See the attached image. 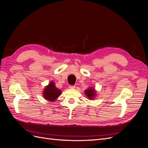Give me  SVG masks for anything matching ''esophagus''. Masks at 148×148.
<instances>
[{"mask_svg":"<svg viewBox=\"0 0 148 148\" xmlns=\"http://www.w3.org/2000/svg\"><path fill=\"white\" fill-rule=\"evenodd\" d=\"M75 86H69V88H70V89H75Z\"/></svg>","mask_w":148,"mask_h":148,"instance_id":"34e87169","label":"esophagus"}]
</instances>
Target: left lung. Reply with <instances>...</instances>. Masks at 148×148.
I'll return each mask as SVG.
<instances>
[{"label":"left lung","mask_w":148,"mask_h":148,"mask_svg":"<svg viewBox=\"0 0 148 148\" xmlns=\"http://www.w3.org/2000/svg\"><path fill=\"white\" fill-rule=\"evenodd\" d=\"M96 91L95 88H94L92 87H89L87 89L84 91V94L86 95L88 99L89 100H93L95 99V97L96 96L97 94H96Z\"/></svg>","instance_id":"8db88e82"}]
</instances>
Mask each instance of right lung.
Listing matches in <instances>:
<instances>
[{
	"instance_id": "obj_1",
	"label": "right lung",
	"mask_w": 148,
	"mask_h": 148,
	"mask_svg": "<svg viewBox=\"0 0 148 148\" xmlns=\"http://www.w3.org/2000/svg\"><path fill=\"white\" fill-rule=\"evenodd\" d=\"M62 91L58 89L55 83L53 81H51L48 85L44 88L42 92V96L46 100L50 102H54L59 97Z\"/></svg>"
}]
</instances>
